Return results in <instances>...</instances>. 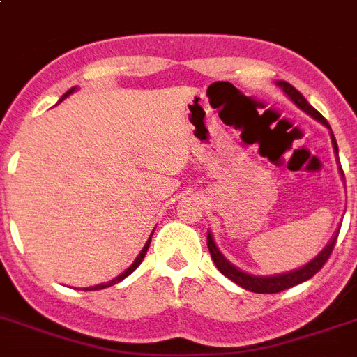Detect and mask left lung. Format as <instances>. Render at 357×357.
<instances>
[{
    "instance_id": "1",
    "label": "left lung",
    "mask_w": 357,
    "mask_h": 357,
    "mask_svg": "<svg viewBox=\"0 0 357 357\" xmlns=\"http://www.w3.org/2000/svg\"><path fill=\"white\" fill-rule=\"evenodd\" d=\"M276 85L285 92V96L291 100V102L300 109V111H304L305 114H310L311 119H315L317 122H321L324 128L330 131V139H332V146H333V151H335V161H337V167H339V174H341V179L344 181V174H343V168H341V162H339V150H337V142H335V137L332 133V128H330V123L326 122V119L322 116L315 107H311L310 102L305 100L302 94H300L296 89H294L291 83L287 81H276ZM337 235H339V229L333 234V237L328 241V244L324 248L319 252V254L310 261V263H305L302 265L300 268H294V271H289V272H282V274H271V276H255V274H250V272H244L241 271L238 266H235L234 263H229L224 254L218 250L217 243H215V238H213L211 231H207V248H209V254H211V259L213 263L217 265V268L222 272L224 276L229 278L231 282L241 285L243 289L246 291H252V293H259V294H272V293H280V291H285L289 287H294V285H298L302 282H307L310 278H313L317 272L321 271L322 265L326 263L330 254H332L333 246H335V241H337Z\"/></svg>"
}]
</instances>
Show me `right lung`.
<instances>
[{
  "instance_id": "obj_1",
  "label": "right lung",
  "mask_w": 357,
  "mask_h": 357,
  "mask_svg": "<svg viewBox=\"0 0 357 357\" xmlns=\"http://www.w3.org/2000/svg\"><path fill=\"white\" fill-rule=\"evenodd\" d=\"M77 91V86H72V89H70L68 92H66V94H63V96H61V100H59V102H63L64 98H68L70 94H74V92ZM153 235V234H151ZM151 235H150V238H148V241H146V244H144V248L140 250V254L137 255V257H135V261L133 263H131V265L128 266V268H126V271L122 272V274H119V276L114 278V280H111V282H107V283H100V285H94V287H86V291H100V289H105V287H111V285H114V283H119V282H122L123 278H128L129 274H131V272L135 271V268H137V266L140 265V263H142V259H144V255H146V252H148V246H150V241H151Z\"/></svg>"
}]
</instances>
